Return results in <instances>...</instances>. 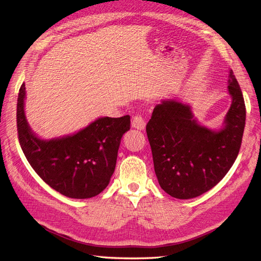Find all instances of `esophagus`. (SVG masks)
Segmentation results:
<instances>
[{"label":"esophagus","mask_w":261,"mask_h":261,"mask_svg":"<svg viewBox=\"0 0 261 261\" xmlns=\"http://www.w3.org/2000/svg\"><path fill=\"white\" fill-rule=\"evenodd\" d=\"M132 126H133L134 128L139 129V130H143L145 128V126H146L145 118L141 116L140 114H136L135 116H133Z\"/></svg>","instance_id":"1"}]
</instances>
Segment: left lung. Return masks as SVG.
<instances>
[{"label":"left lung","instance_id":"8db88e82","mask_svg":"<svg viewBox=\"0 0 261 261\" xmlns=\"http://www.w3.org/2000/svg\"><path fill=\"white\" fill-rule=\"evenodd\" d=\"M232 105L224 128L200 126L191 108L174 100L155 106L146 132L161 188L177 199H191L215 187L240 152L246 108L233 70L228 74Z\"/></svg>","mask_w":261,"mask_h":261}]
</instances>
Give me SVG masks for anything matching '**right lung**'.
<instances>
[{"mask_svg": "<svg viewBox=\"0 0 261 261\" xmlns=\"http://www.w3.org/2000/svg\"><path fill=\"white\" fill-rule=\"evenodd\" d=\"M25 84L17 99V134L31 168L46 184L69 198L87 199L109 185L130 116L100 117L74 135L42 140L31 132L23 112Z\"/></svg>", "mask_w": 261, "mask_h": 261, "instance_id": "add662e5", "label": "right lung"}]
</instances>
